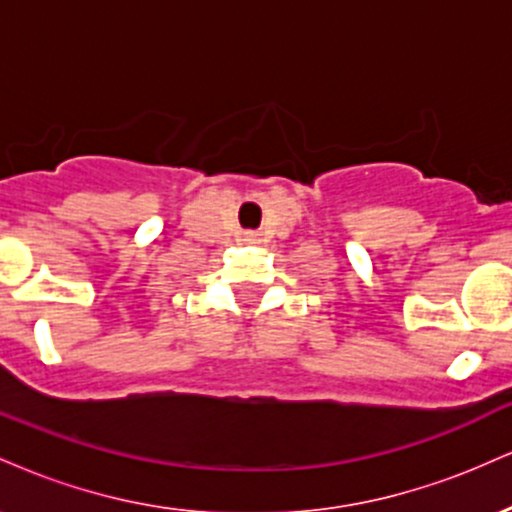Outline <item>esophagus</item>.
<instances>
[{
  "instance_id": "34e87169",
  "label": "esophagus",
  "mask_w": 512,
  "mask_h": 512,
  "mask_svg": "<svg viewBox=\"0 0 512 512\" xmlns=\"http://www.w3.org/2000/svg\"><path fill=\"white\" fill-rule=\"evenodd\" d=\"M243 240H245V243H260V238H257L255 236V233H245V236H243Z\"/></svg>"
}]
</instances>
